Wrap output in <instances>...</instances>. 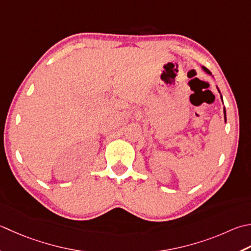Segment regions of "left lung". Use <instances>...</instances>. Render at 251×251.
<instances>
[{"label": "left lung", "instance_id": "8db88e82", "mask_svg": "<svg viewBox=\"0 0 251 251\" xmlns=\"http://www.w3.org/2000/svg\"><path fill=\"white\" fill-rule=\"evenodd\" d=\"M202 68H203V71L205 72V73H208V74H210L211 75V73H210V71L208 70V68H205V67H203L202 66ZM219 90V89H218ZM219 92H220V90H219ZM221 93V92H220ZM221 99H222V96H221ZM222 101H223V99H222ZM224 119H225V122H226V112H225V107H224Z\"/></svg>", "mask_w": 251, "mask_h": 251}]
</instances>
